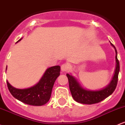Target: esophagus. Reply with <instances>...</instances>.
<instances>
[{
    "mask_svg": "<svg viewBox=\"0 0 125 125\" xmlns=\"http://www.w3.org/2000/svg\"><path fill=\"white\" fill-rule=\"evenodd\" d=\"M69 69V65L68 63L62 64L61 66V70L63 72H66Z\"/></svg>",
    "mask_w": 125,
    "mask_h": 125,
    "instance_id": "obj_1",
    "label": "esophagus"
}]
</instances>
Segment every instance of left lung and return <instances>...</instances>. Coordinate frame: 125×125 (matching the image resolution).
<instances>
[{"mask_svg": "<svg viewBox=\"0 0 125 125\" xmlns=\"http://www.w3.org/2000/svg\"><path fill=\"white\" fill-rule=\"evenodd\" d=\"M110 44L115 49L116 52V66L115 73L112 81L109 85L100 90H88L83 88L78 83L77 79L71 75L67 73L66 76L69 81V89L72 97L76 102L85 104H93L98 103L110 95L116 89L118 81V75L120 70L119 62L117 59V52L116 47L112 43Z\"/></svg>", "mask_w": 125, "mask_h": 125, "instance_id": "obj_1", "label": "left lung"}]
</instances>
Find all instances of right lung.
I'll use <instances>...</instances> for the list:
<instances>
[{"label": "right lung", "mask_w": 125, "mask_h": 125, "mask_svg": "<svg viewBox=\"0 0 125 125\" xmlns=\"http://www.w3.org/2000/svg\"><path fill=\"white\" fill-rule=\"evenodd\" d=\"M60 66H54L48 68L40 81L33 87L28 88H16L12 87L8 81L7 85L10 94L16 99L28 105H42L50 100L53 85L60 75Z\"/></svg>", "instance_id": "1"}]
</instances>
